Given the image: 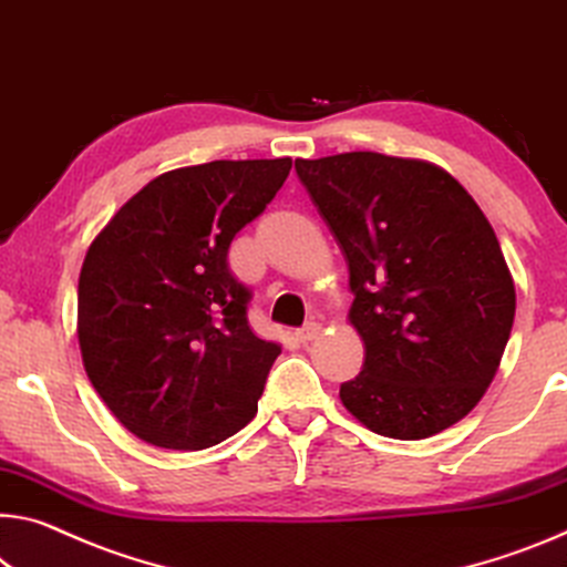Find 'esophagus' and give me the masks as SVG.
I'll list each match as a JSON object with an SVG mask.
<instances>
[{
    "mask_svg": "<svg viewBox=\"0 0 567 567\" xmlns=\"http://www.w3.org/2000/svg\"><path fill=\"white\" fill-rule=\"evenodd\" d=\"M320 322H305L302 328H298V332H295V336H298V340L300 343H310V340H316L318 336H320Z\"/></svg>",
    "mask_w": 567,
    "mask_h": 567,
    "instance_id": "34e87169",
    "label": "esophagus"
}]
</instances>
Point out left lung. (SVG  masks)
Wrapping results in <instances>:
<instances>
[{"instance_id":"1","label":"left lung","mask_w":567,"mask_h":567,"mask_svg":"<svg viewBox=\"0 0 567 567\" xmlns=\"http://www.w3.org/2000/svg\"><path fill=\"white\" fill-rule=\"evenodd\" d=\"M343 251L350 322L365 361L340 383L375 434L426 439L464 419L492 383L515 320V285L477 202L424 161L353 151L295 161Z\"/></svg>"}]
</instances>
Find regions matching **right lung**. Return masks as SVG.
Returning <instances> with one entry per match:
<instances>
[{"label":"right lung","mask_w":567,"mask_h":567,"mask_svg":"<svg viewBox=\"0 0 567 567\" xmlns=\"http://www.w3.org/2000/svg\"><path fill=\"white\" fill-rule=\"evenodd\" d=\"M290 158L161 174L90 245L78 338L90 383L143 442L206 449L257 413L280 346L257 338L227 255L280 192Z\"/></svg>","instance_id":"1"}]
</instances>
